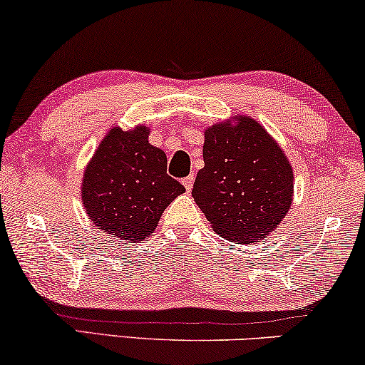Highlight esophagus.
<instances>
[{"label":"esophagus","mask_w":365,"mask_h":365,"mask_svg":"<svg viewBox=\"0 0 365 365\" xmlns=\"http://www.w3.org/2000/svg\"><path fill=\"white\" fill-rule=\"evenodd\" d=\"M182 184H184V187H186V191L191 192L192 184H194V174H189L187 178H184V179H182Z\"/></svg>","instance_id":"34e87169"}]
</instances>
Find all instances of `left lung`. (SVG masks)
Returning <instances> with one entry per match:
<instances>
[{
    "label": "left lung",
    "mask_w": 365,
    "mask_h": 365,
    "mask_svg": "<svg viewBox=\"0 0 365 365\" xmlns=\"http://www.w3.org/2000/svg\"><path fill=\"white\" fill-rule=\"evenodd\" d=\"M204 131V168L192 197L219 236L252 244L286 217L294 176L287 156L261 124L249 116Z\"/></svg>",
    "instance_id": "left-lung-1"
}]
</instances>
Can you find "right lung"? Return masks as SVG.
Here are the masks:
<instances>
[{"instance_id": "1", "label": "right lung", "mask_w": 365, "mask_h": 365, "mask_svg": "<svg viewBox=\"0 0 365 365\" xmlns=\"http://www.w3.org/2000/svg\"><path fill=\"white\" fill-rule=\"evenodd\" d=\"M149 129L113 128L83 176L81 197L94 226L124 242H139L186 189L166 173L164 151L148 141Z\"/></svg>"}]
</instances>
